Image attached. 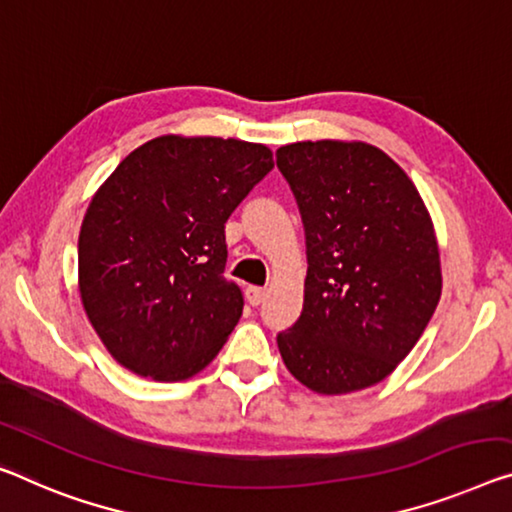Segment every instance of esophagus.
<instances>
[{"instance_id":"1","label":"esophagus","mask_w":512,"mask_h":512,"mask_svg":"<svg viewBox=\"0 0 512 512\" xmlns=\"http://www.w3.org/2000/svg\"><path fill=\"white\" fill-rule=\"evenodd\" d=\"M265 295H267L265 288H258V286H249V288H247V302H249L251 306L261 304V302L265 300Z\"/></svg>"}]
</instances>
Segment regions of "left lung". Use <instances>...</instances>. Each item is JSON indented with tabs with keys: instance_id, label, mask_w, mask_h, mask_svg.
Here are the masks:
<instances>
[{
	"instance_id": "1",
	"label": "left lung",
	"mask_w": 512,
	"mask_h": 512,
	"mask_svg": "<svg viewBox=\"0 0 512 512\" xmlns=\"http://www.w3.org/2000/svg\"><path fill=\"white\" fill-rule=\"evenodd\" d=\"M277 167L306 238L302 316L277 334L283 364L325 396L382 382L442 295L432 219L403 169L364 141H297Z\"/></svg>"
}]
</instances>
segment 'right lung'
<instances>
[{
  "label": "right lung",
  "mask_w": 512,
  "mask_h": 512,
  "mask_svg": "<svg viewBox=\"0 0 512 512\" xmlns=\"http://www.w3.org/2000/svg\"><path fill=\"white\" fill-rule=\"evenodd\" d=\"M272 167L263 144L164 135L102 183L77 270L86 316L121 366L178 382L217 357L245 304L224 277V224Z\"/></svg>",
  "instance_id": "right-lung-1"
}]
</instances>
